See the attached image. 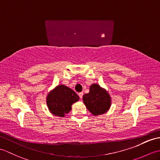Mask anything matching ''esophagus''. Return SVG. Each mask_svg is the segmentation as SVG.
I'll list each match as a JSON object with an SVG mask.
<instances>
[{"label":"esophagus","mask_w":160,"mask_h":160,"mask_svg":"<svg viewBox=\"0 0 160 160\" xmlns=\"http://www.w3.org/2000/svg\"><path fill=\"white\" fill-rule=\"evenodd\" d=\"M78 96H79V97H80V99H82V96H83V93H82V92H80V93H78Z\"/></svg>","instance_id":"obj_1"}]
</instances>
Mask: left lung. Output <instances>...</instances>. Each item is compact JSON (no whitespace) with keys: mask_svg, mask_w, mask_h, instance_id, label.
<instances>
[{"mask_svg":"<svg viewBox=\"0 0 160 160\" xmlns=\"http://www.w3.org/2000/svg\"><path fill=\"white\" fill-rule=\"evenodd\" d=\"M82 100L87 109L96 116L106 113L111 105V98L108 91L98 84H91L89 93L84 94Z\"/></svg>","mask_w":160,"mask_h":160,"instance_id":"8db88e82","label":"left lung"}]
</instances>
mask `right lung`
<instances>
[{
  "label": "right lung",
  "mask_w": 160,
  "mask_h": 160,
  "mask_svg": "<svg viewBox=\"0 0 160 160\" xmlns=\"http://www.w3.org/2000/svg\"><path fill=\"white\" fill-rule=\"evenodd\" d=\"M79 100L76 93L64 84L56 87L48 93L46 102L49 111L53 115L64 117L69 113L71 105Z\"/></svg>",
  "instance_id": "obj_1"
}]
</instances>
